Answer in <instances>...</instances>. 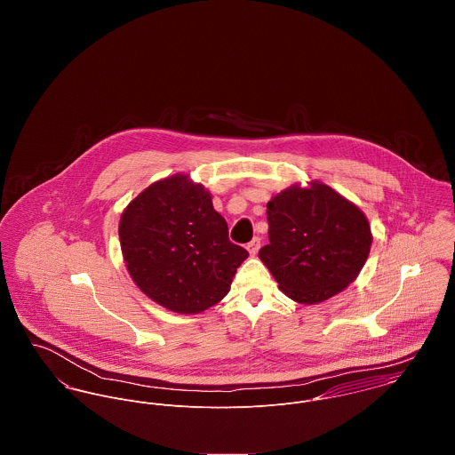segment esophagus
Here are the masks:
<instances>
[{
	"instance_id": "obj_1",
	"label": "esophagus",
	"mask_w": 455,
	"mask_h": 455,
	"mask_svg": "<svg viewBox=\"0 0 455 455\" xmlns=\"http://www.w3.org/2000/svg\"><path fill=\"white\" fill-rule=\"evenodd\" d=\"M259 249H260V238H258V236H256V238H254V240H252V242H251V243H247V251H249V252H251V254H252V256H256V254H258V252H259Z\"/></svg>"
}]
</instances>
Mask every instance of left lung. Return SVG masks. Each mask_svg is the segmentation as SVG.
<instances>
[{
    "label": "left lung",
    "mask_w": 455,
    "mask_h": 455,
    "mask_svg": "<svg viewBox=\"0 0 455 455\" xmlns=\"http://www.w3.org/2000/svg\"><path fill=\"white\" fill-rule=\"evenodd\" d=\"M267 238L259 259L282 292L315 305L352 283L373 242L366 215L323 182L291 186L267 201Z\"/></svg>",
    "instance_id": "obj_1"
}]
</instances>
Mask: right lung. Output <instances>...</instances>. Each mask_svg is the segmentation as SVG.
Listing matches in <instances>:
<instances>
[{
    "instance_id": "1",
    "label": "right lung",
    "mask_w": 455,
    "mask_h": 455,
    "mask_svg": "<svg viewBox=\"0 0 455 455\" xmlns=\"http://www.w3.org/2000/svg\"><path fill=\"white\" fill-rule=\"evenodd\" d=\"M119 240L140 291L189 315L217 305L249 258L229 242L210 193L182 173L150 184L131 201L121 215Z\"/></svg>"
}]
</instances>
